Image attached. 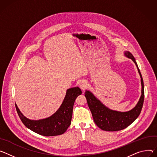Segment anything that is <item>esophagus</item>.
<instances>
[{"mask_svg":"<svg viewBox=\"0 0 157 157\" xmlns=\"http://www.w3.org/2000/svg\"><path fill=\"white\" fill-rule=\"evenodd\" d=\"M79 86H80V88L82 90H85V89H86V88L88 87V83L86 80H82L80 82Z\"/></svg>","mask_w":157,"mask_h":157,"instance_id":"obj_1","label":"esophagus"}]
</instances>
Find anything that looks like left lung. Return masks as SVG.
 <instances>
[{
	"mask_svg": "<svg viewBox=\"0 0 157 157\" xmlns=\"http://www.w3.org/2000/svg\"><path fill=\"white\" fill-rule=\"evenodd\" d=\"M125 55L134 62L141 77L142 95L136 105L132 110L126 112L112 110L103 105L90 92L86 90L85 92V96L87 100L88 105L92 112L94 122L103 130L115 132L127 128L138 118L143 107L144 101V85L140 71L134 57L130 52H126Z\"/></svg>",
	"mask_w": 157,
	"mask_h": 157,
	"instance_id": "obj_1",
	"label": "left lung"
}]
</instances>
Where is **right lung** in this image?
<instances>
[{"mask_svg":"<svg viewBox=\"0 0 157 157\" xmlns=\"http://www.w3.org/2000/svg\"><path fill=\"white\" fill-rule=\"evenodd\" d=\"M81 94L78 87L68 89L59 109L53 115L43 120H29L21 113L16 104L15 108L22 123L30 130L45 136L60 135L65 133L71 125L75 100Z\"/></svg>","mask_w":157,"mask_h":157,"instance_id":"1","label":"right lung"}]
</instances>
